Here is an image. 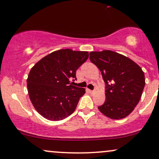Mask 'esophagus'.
Returning a JSON list of instances; mask_svg holds the SVG:
<instances>
[{"label": "esophagus", "instance_id": "esophagus-1", "mask_svg": "<svg viewBox=\"0 0 159 159\" xmlns=\"http://www.w3.org/2000/svg\"><path fill=\"white\" fill-rule=\"evenodd\" d=\"M88 91H89L90 93H94V90H91V89H88Z\"/></svg>", "mask_w": 159, "mask_h": 159}]
</instances>
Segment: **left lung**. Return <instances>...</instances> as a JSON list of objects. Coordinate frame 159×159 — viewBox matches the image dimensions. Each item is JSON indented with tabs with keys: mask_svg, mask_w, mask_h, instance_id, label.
I'll return each mask as SVG.
<instances>
[{
	"mask_svg": "<svg viewBox=\"0 0 159 159\" xmlns=\"http://www.w3.org/2000/svg\"><path fill=\"white\" fill-rule=\"evenodd\" d=\"M89 55L106 83V100L98 107L99 111L114 120L129 115L139 102L145 85L142 68L129 58L111 51H92Z\"/></svg>",
	"mask_w": 159,
	"mask_h": 159,
	"instance_id": "8db88e82",
	"label": "left lung"
}]
</instances>
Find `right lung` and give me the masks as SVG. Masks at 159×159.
<instances>
[{"label":"right lung","mask_w":159,"mask_h":159,"mask_svg":"<svg viewBox=\"0 0 159 159\" xmlns=\"http://www.w3.org/2000/svg\"><path fill=\"white\" fill-rule=\"evenodd\" d=\"M89 57L87 51L61 49L40 59L27 78L29 98L38 113L45 119L59 121L75 110L85 89L76 87V70Z\"/></svg>","instance_id":"1"}]
</instances>
